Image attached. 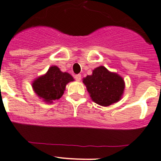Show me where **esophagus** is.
<instances>
[{"label":"esophagus","mask_w":161,"mask_h":161,"mask_svg":"<svg viewBox=\"0 0 161 161\" xmlns=\"http://www.w3.org/2000/svg\"><path fill=\"white\" fill-rule=\"evenodd\" d=\"M75 79H76L77 81H80L81 80V75H75Z\"/></svg>","instance_id":"esophagus-1"}]
</instances>
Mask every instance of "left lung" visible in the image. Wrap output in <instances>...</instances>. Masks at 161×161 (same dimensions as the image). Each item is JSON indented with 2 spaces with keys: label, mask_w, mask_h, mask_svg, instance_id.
I'll return each mask as SVG.
<instances>
[{
  "label": "left lung",
  "mask_w": 161,
  "mask_h": 161,
  "mask_svg": "<svg viewBox=\"0 0 161 161\" xmlns=\"http://www.w3.org/2000/svg\"><path fill=\"white\" fill-rule=\"evenodd\" d=\"M82 82L92 101L104 107L120 101L125 89V82L122 76L109 71L104 66L93 69L91 75L83 78Z\"/></svg>",
  "instance_id": "obj_1"
}]
</instances>
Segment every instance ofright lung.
I'll return each instance as SVG.
<instances>
[{
  "label": "right lung",
  "instance_id": "obj_1",
  "mask_svg": "<svg viewBox=\"0 0 161 161\" xmlns=\"http://www.w3.org/2000/svg\"><path fill=\"white\" fill-rule=\"evenodd\" d=\"M73 81L69 73L63 72L57 66H51L46 74L33 81L32 88L40 99L51 104L63 96L67 84Z\"/></svg>",
  "mask_w": 161,
  "mask_h": 161
}]
</instances>
